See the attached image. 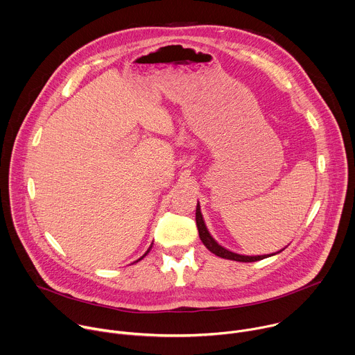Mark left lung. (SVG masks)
Listing matches in <instances>:
<instances>
[{
	"label": "left lung",
	"mask_w": 355,
	"mask_h": 355,
	"mask_svg": "<svg viewBox=\"0 0 355 355\" xmlns=\"http://www.w3.org/2000/svg\"><path fill=\"white\" fill-rule=\"evenodd\" d=\"M196 225H198V231H199V237H200V241L203 243V245L211 252L214 254L216 257H220L223 259H230V261H237V262H257V261H262L265 258H269V257H273V255H277L280 254L282 251H284L286 248L277 251V252H273V254H268V255H241V254H237V252H232L227 248H224L223 245H220L213 237L211 234L209 232L207 227H206V223L203 220V216H202V211H200V205H199V200H198V205H196Z\"/></svg>",
	"instance_id": "obj_1"
}]
</instances>
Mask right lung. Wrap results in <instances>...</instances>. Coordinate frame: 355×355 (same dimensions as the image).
Here are the masks:
<instances>
[{
	"label": "right lung",
	"instance_id": "add662e5",
	"mask_svg": "<svg viewBox=\"0 0 355 355\" xmlns=\"http://www.w3.org/2000/svg\"><path fill=\"white\" fill-rule=\"evenodd\" d=\"M152 245H153V244H152ZM152 245H150V247H149V250H148V251H146V252H145V254H144V255H142V257H141V258H139V259H138V261H137V262H139V261H142V259H144V258H145V257H146V255H148V254H149V251H150V250H152Z\"/></svg>",
	"mask_w": 355,
	"mask_h": 355
}]
</instances>
